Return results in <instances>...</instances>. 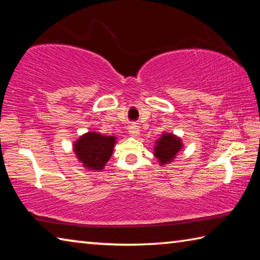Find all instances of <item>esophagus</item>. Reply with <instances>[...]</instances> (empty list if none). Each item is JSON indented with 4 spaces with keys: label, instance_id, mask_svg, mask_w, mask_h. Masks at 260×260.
<instances>
[{
    "label": "esophagus",
    "instance_id": "1",
    "mask_svg": "<svg viewBox=\"0 0 260 260\" xmlns=\"http://www.w3.org/2000/svg\"><path fill=\"white\" fill-rule=\"evenodd\" d=\"M128 133L131 134V136H133V138H136V136L139 135L140 127L138 126V124H136V122H132V124L129 125Z\"/></svg>",
    "mask_w": 260,
    "mask_h": 260
}]
</instances>
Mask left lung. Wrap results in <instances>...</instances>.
<instances>
[{
  "instance_id": "obj_1",
  "label": "left lung",
  "mask_w": 260,
  "mask_h": 260,
  "mask_svg": "<svg viewBox=\"0 0 260 260\" xmlns=\"http://www.w3.org/2000/svg\"><path fill=\"white\" fill-rule=\"evenodd\" d=\"M182 142L181 139L177 138L172 133H164L161 138L156 141V146L153 148V155L160 162V165L169 164L175 156L181 151Z\"/></svg>"
}]
</instances>
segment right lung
I'll use <instances>...</instances> for the list:
<instances>
[{
	"label": "right lung",
	"instance_id": "right-lung-1",
	"mask_svg": "<svg viewBox=\"0 0 260 260\" xmlns=\"http://www.w3.org/2000/svg\"><path fill=\"white\" fill-rule=\"evenodd\" d=\"M116 144L114 136H107L98 132H88L81 135L73 144L78 160L91 171H102Z\"/></svg>",
	"mask_w": 260,
	"mask_h": 260
}]
</instances>
